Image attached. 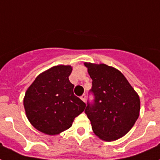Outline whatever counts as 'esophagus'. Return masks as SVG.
Returning <instances> with one entry per match:
<instances>
[{
  "mask_svg": "<svg viewBox=\"0 0 160 160\" xmlns=\"http://www.w3.org/2000/svg\"><path fill=\"white\" fill-rule=\"evenodd\" d=\"M80 98H81V99H82L84 102H85V101H86V95H85V94L84 93V94H83V95L80 97Z\"/></svg>",
  "mask_w": 160,
  "mask_h": 160,
  "instance_id": "obj_1",
  "label": "esophagus"
}]
</instances>
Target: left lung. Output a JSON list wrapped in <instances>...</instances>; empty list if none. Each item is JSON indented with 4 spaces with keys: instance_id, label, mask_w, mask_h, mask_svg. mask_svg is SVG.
Instances as JSON below:
<instances>
[{
    "instance_id": "1",
    "label": "left lung",
    "mask_w": 160,
    "mask_h": 160,
    "mask_svg": "<svg viewBox=\"0 0 160 160\" xmlns=\"http://www.w3.org/2000/svg\"><path fill=\"white\" fill-rule=\"evenodd\" d=\"M84 66L93 80L89 92L93 95L84 112L95 135L103 141H116L132 129L138 118V94L117 69L86 62Z\"/></svg>"
}]
</instances>
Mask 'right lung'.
<instances>
[{"instance_id": "obj_1", "label": "right lung", "mask_w": 160, "mask_h": 160, "mask_svg": "<svg viewBox=\"0 0 160 160\" xmlns=\"http://www.w3.org/2000/svg\"><path fill=\"white\" fill-rule=\"evenodd\" d=\"M71 66H56L40 74L28 87L24 106L28 121L37 130L58 135L69 129L86 104L74 94L69 80Z\"/></svg>"}]
</instances>
